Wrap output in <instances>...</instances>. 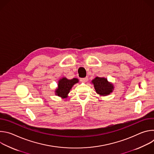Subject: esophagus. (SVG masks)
Masks as SVG:
<instances>
[{"label":"esophagus","instance_id":"1","mask_svg":"<svg viewBox=\"0 0 154 154\" xmlns=\"http://www.w3.org/2000/svg\"><path fill=\"white\" fill-rule=\"evenodd\" d=\"M88 77H85V78H82L80 79V81L82 82H83V83H85L88 81Z\"/></svg>","mask_w":154,"mask_h":154}]
</instances>
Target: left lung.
I'll return each instance as SVG.
<instances>
[{
    "mask_svg": "<svg viewBox=\"0 0 154 154\" xmlns=\"http://www.w3.org/2000/svg\"><path fill=\"white\" fill-rule=\"evenodd\" d=\"M94 85L96 92L102 96H106L113 92L114 90L113 85L108 82L104 77H96L91 81Z\"/></svg>",
    "mask_w": 154,
    "mask_h": 154,
    "instance_id": "8db88e82",
    "label": "left lung"
}]
</instances>
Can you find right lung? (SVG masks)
Returning <instances> with one entry per match:
<instances>
[{
    "label": "right lung",
    "mask_w": 154,
    "mask_h": 154,
    "mask_svg": "<svg viewBox=\"0 0 154 154\" xmlns=\"http://www.w3.org/2000/svg\"><path fill=\"white\" fill-rule=\"evenodd\" d=\"M58 88L55 90V94L63 99L66 98L71 89L74 85L79 82V79L74 78L69 80L66 77H63L58 80Z\"/></svg>",
    "instance_id": "add662e5"
}]
</instances>
